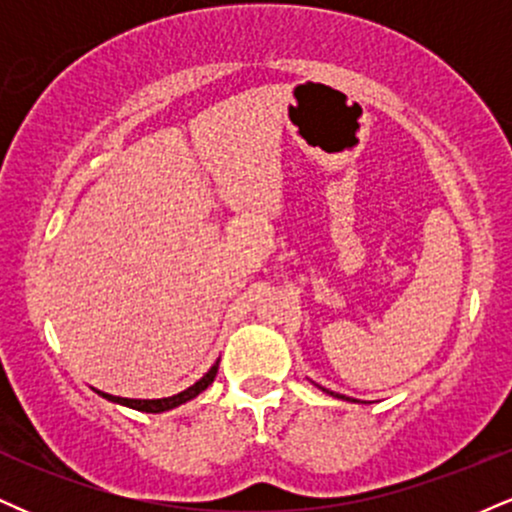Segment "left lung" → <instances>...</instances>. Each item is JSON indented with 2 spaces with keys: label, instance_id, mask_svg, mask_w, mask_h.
<instances>
[{
  "label": "left lung",
  "instance_id": "left-lung-1",
  "mask_svg": "<svg viewBox=\"0 0 512 512\" xmlns=\"http://www.w3.org/2000/svg\"><path fill=\"white\" fill-rule=\"evenodd\" d=\"M332 395H334V392H332Z\"/></svg>",
  "mask_w": 512,
  "mask_h": 512
}]
</instances>
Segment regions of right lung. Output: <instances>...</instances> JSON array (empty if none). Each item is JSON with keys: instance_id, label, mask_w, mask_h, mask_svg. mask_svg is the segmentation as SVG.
<instances>
[{"instance_id": "obj_1", "label": "right lung", "mask_w": 512, "mask_h": 512, "mask_svg": "<svg viewBox=\"0 0 512 512\" xmlns=\"http://www.w3.org/2000/svg\"><path fill=\"white\" fill-rule=\"evenodd\" d=\"M216 370H219V363H214V366H211V370H209L207 375H204L202 380H197L195 385L187 387V390H182L180 395H173V397H163V399H125V397L105 395V392H98V395H103L105 399H110V402L125 404V407H132V409H137V411H149V414H158V411H168V409L178 407V404L187 402V399H192V397H197L202 390H207V387L214 383Z\"/></svg>"}]
</instances>
